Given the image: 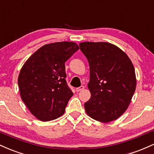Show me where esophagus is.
Here are the masks:
<instances>
[{
  "instance_id": "34e87169",
  "label": "esophagus",
  "mask_w": 154,
  "mask_h": 154,
  "mask_svg": "<svg viewBox=\"0 0 154 154\" xmlns=\"http://www.w3.org/2000/svg\"><path fill=\"white\" fill-rule=\"evenodd\" d=\"M85 88V87L83 85H81L80 87H79V88H76V91L77 92H79V91H82L83 89H84Z\"/></svg>"
}]
</instances>
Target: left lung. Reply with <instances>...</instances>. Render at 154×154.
Wrapping results in <instances>:
<instances>
[{
    "label": "left lung",
    "instance_id": "1",
    "mask_svg": "<svg viewBox=\"0 0 154 154\" xmlns=\"http://www.w3.org/2000/svg\"><path fill=\"white\" fill-rule=\"evenodd\" d=\"M90 66L91 93L85 103L86 113L101 122L119 117L128 109L135 93V69L127 54L116 45L104 42L79 43Z\"/></svg>",
    "mask_w": 154,
    "mask_h": 154
}]
</instances>
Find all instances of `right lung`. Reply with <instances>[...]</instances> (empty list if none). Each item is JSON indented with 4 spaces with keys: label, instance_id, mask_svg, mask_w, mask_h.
Segmentation results:
<instances>
[{
    "label": "right lung",
    "instance_id": "add662e5",
    "mask_svg": "<svg viewBox=\"0 0 154 154\" xmlns=\"http://www.w3.org/2000/svg\"><path fill=\"white\" fill-rule=\"evenodd\" d=\"M78 50L73 42L47 44L23 65L18 78L21 97L39 120L50 121L64 113L73 95L66 81L65 62Z\"/></svg>",
    "mask_w": 154,
    "mask_h": 154
}]
</instances>
